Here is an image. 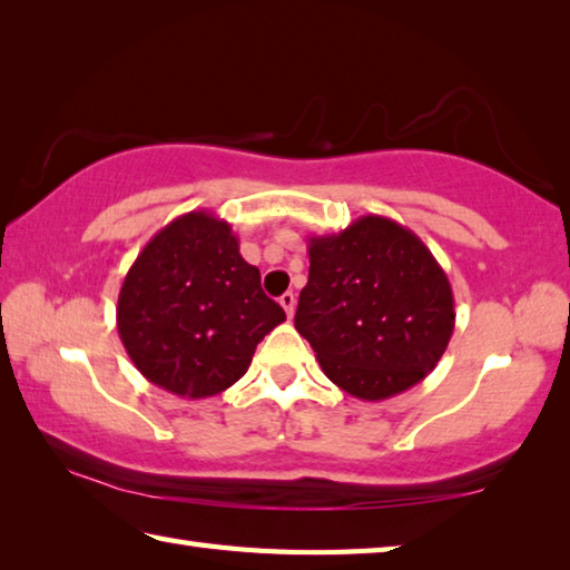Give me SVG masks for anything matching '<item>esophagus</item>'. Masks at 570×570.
<instances>
[{
  "mask_svg": "<svg viewBox=\"0 0 570 570\" xmlns=\"http://www.w3.org/2000/svg\"><path fill=\"white\" fill-rule=\"evenodd\" d=\"M278 304L284 306V312H286V316H288V318L294 316V308H296V296H294L292 292H286L282 298H278Z\"/></svg>",
  "mask_w": 570,
  "mask_h": 570,
  "instance_id": "esophagus-1",
  "label": "esophagus"
}]
</instances>
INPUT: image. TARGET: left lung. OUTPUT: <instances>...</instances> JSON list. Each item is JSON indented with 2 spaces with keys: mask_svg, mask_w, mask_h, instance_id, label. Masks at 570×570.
Returning a JSON list of instances; mask_svg holds the SVG:
<instances>
[{
  "mask_svg": "<svg viewBox=\"0 0 570 570\" xmlns=\"http://www.w3.org/2000/svg\"><path fill=\"white\" fill-rule=\"evenodd\" d=\"M294 326L341 391L384 401L436 368L456 312L429 246L399 222L366 214L338 234L308 236Z\"/></svg>",
  "mask_w": 570,
  "mask_h": 570,
  "instance_id": "left-lung-1",
  "label": "left lung"
}]
</instances>
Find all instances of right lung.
<instances>
[{
    "label": "right lung",
    "instance_id": "obj_1",
    "mask_svg": "<svg viewBox=\"0 0 570 570\" xmlns=\"http://www.w3.org/2000/svg\"><path fill=\"white\" fill-rule=\"evenodd\" d=\"M282 321L232 224L204 209L154 234L119 288L117 328L131 364L181 399L234 386Z\"/></svg>",
    "mask_w": 570,
    "mask_h": 570
}]
</instances>
